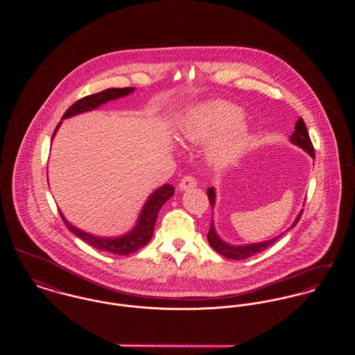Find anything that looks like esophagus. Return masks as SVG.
Instances as JSON below:
<instances>
[{"label":"esophagus","instance_id":"1","mask_svg":"<svg viewBox=\"0 0 355 355\" xmlns=\"http://www.w3.org/2000/svg\"><path fill=\"white\" fill-rule=\"evenodd\" d=\"M197 186V180L194 176H184L179 183V190H190Z\"/></svg>","mask_w":355,"mask_h":355}]
</instances>
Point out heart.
Wrapping results in <instances>:
<instances>
[{
	"mask_svg": "<svg viewBox=\"0 0 355 355\" xmlns=\"http://www.w3.org/2000/svg\"><path fill=\"white\" fill-rule=\"evenodd\" d=\"M241 121L242 113L234 105L210 102L194 109L187 116L183 124V134L189 141L206 142L230 130L217 144L213 154L217 164H230L245 149L248 141L246 132L236 128Z\"/></svg>",
	"mask_w": 355,
	"mask_h": 355,
	"instance_id": "1",
	"label": "heart"
}]
</instances>
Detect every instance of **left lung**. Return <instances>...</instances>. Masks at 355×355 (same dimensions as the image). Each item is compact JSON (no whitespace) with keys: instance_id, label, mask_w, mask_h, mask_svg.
Segmentation results:
<instances>
[{"instance_id":"1","label":"left lung","mask_w":355,"mask_h":355,"mask_svg":"<svg viewBox=\"0 0 355 355\" xmlns=\"http://www.w3.org/2000/svg\"><path fill=\"white\" fill-rule=\"evenodd\" d=\"M291 142L298 145L300 148H302L304 152L309 153L314 158V148H313V144L310 141V137H309V132H307V128H306V124H304L302 117H300L297 124H295V130H294V134L291 137ZM207 198H209V202H210L211 207H213L214 206V200H216V194H214L213 189H207ZM302 213H304V210L297 216L295 221L293 223V225L290 228L297 225V223L302 217ZM282 235H279V236H276V238H273L270 241L262 242V243H253V245H245V246H231V245L223 242L217 236L214 225H213V223H210V228H209V232H207V242H209V245L211 246V249L214 252L224 255L225 258H230V259H245V258L253 257L254 254L261 253V252L266 250L279 238H282Z\"/></svg>"}]
</instances>
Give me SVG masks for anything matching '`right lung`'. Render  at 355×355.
Here are the masks:
<instances>
[{
  "label": "right lung",
  "mask_w": 355,
  "mask_h": 355,
  "mask_svg": "<svg viewBox=\"0 0 355 355\" xmlns=\"http://www.w3.org/2000/svg\"><path fill=\"white\" fill-rule=\"evenodd\" d=\"M132 90H134V87H123V89L112 87V89H106L103 92H100V93H96V94L86 96V97L80 98L79 101L75 102L73 105H71L65 110V113L62 114L61 119H67V117L75 116L78 113L96 109V107H98L100 105L105 103V102L116 100V98H120V97H124V96L130 94ZM58 125L60 124H57L54 132L57 131ZM173 193H175V189L171 184H164L159 189H157L152 196L149 197L148 202L145 203L135 228L131 232H128L127 235H123V236H119V238H98V236H93V235H90L87 232L80 231L79 228L73 227L72 224H69L64 218V216L61 213H60V216H61L64 224L67 225V228L71 232H73L78 238L83 239L86 243H89L94 249H98V250L106 252V253L127 255V254L138 252L139 249L145 248L150 242L158 211H159L161 206L173 196Z\"/></svg>",
  "instance_id": "add662e5"
}]
</instances>
